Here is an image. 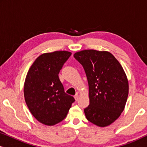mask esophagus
Wrapping results in <instances>:
<instances>
[{
  "label": "esophagus",
  "mask_w": 147,
  "mask_h": 147,
  "mask_svg": "<svg viewBox=\"0 0 147 147\" xmlns=\"http://www.w3.org/2000/svg\"><path fill=\"white\" fill-rule=\"evenodd\" d=\"M74 98H75L76 101H77L78 100V98H79V95H78V93H76V94L75 96H74Z\"/></svg>",
  "instance_id": "34e87169"
}]
</instances>
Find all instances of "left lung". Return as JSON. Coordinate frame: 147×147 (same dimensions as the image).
Returning <instances> with one entry per match:
<instances>
[{
    "label": "left lung",
    "instance_id": "obj_1",
    "mask_svg": "<svg viewBox=\"0 0 147 147\" xmlns=\"http://www.w3.org/2000/svg\"><path fill=\"white\" fill-rule=\"evenodd\" d=\"M74 57L83 66L89 86L86 118L100 127L109 126L123 112L127 100L128 82L123 68L108 51L86 49Z\"/></svg>",
    "mask_w": 147,
    "mask_h": 147
}]
</instances>
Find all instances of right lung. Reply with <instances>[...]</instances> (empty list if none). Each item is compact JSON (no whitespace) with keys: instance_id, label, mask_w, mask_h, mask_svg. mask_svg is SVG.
<instances>
[{"instance_id":"right-lung-1","label":"right lung","mask_w":147,"mask_h":147,"mask_svg":"<svg viewBox=\"0 0 147 147\" xmlns=\"http://www.w3.org/2000/svg\"><path fill=\"white\" fill-rule=\"evenodd\" d=\"M71 55L67 51L43 53L27 72L24 84L25 102L32 115L45 125H55L64 120L75 101L64 92L58 76Z\"/></svg>"}]
</instances>
